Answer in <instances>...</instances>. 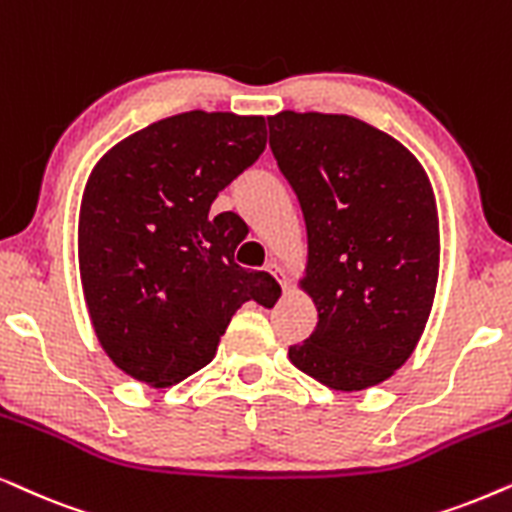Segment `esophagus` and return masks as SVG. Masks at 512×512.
<instances>
[{
	"label": "esophagus",
	"mask_w": 512,
	"mask_h": 512,
	"mask_svg": "<svg viewBox=\"0 0 512 512\" xmlns=\"http://www.w3.org/2000/svg\"><path fill=\"white\" fill-rule=\"evenodd\" d=\"M264 269H267V271H269V274H271V276H274L278 283H281V288H283V290H288V278H285V274H283V269H281V267H278V264H276V262H267V267H264Z\"/></svg>",
	"instance_id": "34e87169"
}]
</instances>
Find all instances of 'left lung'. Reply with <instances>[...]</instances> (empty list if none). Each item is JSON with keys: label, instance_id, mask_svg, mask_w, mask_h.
Here are the masks:
<instances>
[{"label": "left lung", "instance_id": "obj_1", "mask_svg": "<svg viewBox=\"0 0 512 512\" xmlns=\"http://www.w3.org/2000/svg\"><path fill=\"white\" fill-rule=\"evenodd\" d=\"M269 147L309 236L302 281L318 309L292 365L337 391H363L412 356L440 267L438 213L419 161L346 114L269 117Z\"/></svg>", "mask_w": 512, "mask_h": 512}]
</instances>
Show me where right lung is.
Instances as JSON below:
<instances>
[{
  "label": "right lung",
  "mask_w": 512,
  "mask_h": 512,
  "mask_svg": "<svg viewBox=\"0 0 512 512\" xmlns=\"http://www.w3.org/2000/svg\"><path fill=\"white\" fill-rule=\"evenodd\" d=\"M264 147L262 117L194 109L128 135L93 168L79 217L81 285L102 349L133 379L163 388L199 372L241 304L278 290L234 262L243 238L234 213L210 215Z\"/></svg>",
  "instance_id": "right-lung-1"
}]
</instances>
